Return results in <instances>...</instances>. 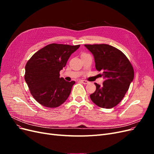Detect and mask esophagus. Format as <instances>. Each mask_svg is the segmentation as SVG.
Instances as JSON below:
<instances>
[{
	"instance_id": "1",
	"label": "esophagus",
	"mask_w": 154,
	"mask_h": 154,
	"mask_svg": "<svg viewBox=\"0 0 154 154\" xmlns=\"http://www.w3.org/2000/svg\"><path fill=\"white\" fill-rule=\"evenodd\" d=\"M80 82L83 83V84H88V83H89V82H88L87 80H80Z\"/></svg>"
}]
</instances>
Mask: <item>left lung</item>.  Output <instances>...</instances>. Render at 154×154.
<instances>
[{
    "mask_svg": "<svg viewBox=\"0 0 154 154\" xmlns=\"http://www.w3.org/2000/svg\"><path fill=\"white\" fill-rule=\"evenodd\" d=\"M94 56L95 67L103 70L105 80L103 85L94 84L96 89L90 95L94 103L101 108L111 109L123 100L134 80V72L131 63L120 50L108 44H85Z\"/></svg>",
    "mask_w": 154,
    "mask_h": 154,
    "instance_id": "left-lung-1",
    "label": "left lung"
}]
</instances>
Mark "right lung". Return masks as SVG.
I'll return each mask as SVG.
<instances>
[{
    "instance_id": "obj_1",
    "label": "right lung",
    "mask_w": 154,
    "mask_h": 154,
    "mask_svg": "<svg viewBox=\"0 0 154 154\" xmlns=\"http://www.w3.org/2000/svg\"><path fill=\"white\" fill-rule=\"evenodd\" d=\"M80 46L51 44L37 51L27 61L25 81L31 95L40 105L55 108L67 100L75 82H69L60 78V71Z\"/></svg>"
}]
</instances>
